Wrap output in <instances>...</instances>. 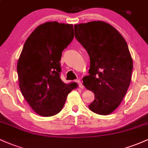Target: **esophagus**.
I'll list each match as a JSON object with an SVG mask.
<instances>
[{
    "label": "esophagus",
    "instance_id": "34e87169",
    "mask_svg": "<svg viewBox=\"0 0 148 148\" xmlns=\"http://www.w3.org/2000/svg\"><path fill=\"white\" fill-rule=\"evenodd\" d=\"M77 83H78V84H79V88H81V89H84V85H83L82 82H81V81H80V80H79V81H77Z\"/></svg>",
    "mask_w": 148,
    "mask_h": 148
}]
</instances>
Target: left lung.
<instances>
[{"mask_svg": "<svg viewBox=\"0 0 148 148\" xmlns=\"http://www.w3.org/2000/svg\"><path fill=\"white\" fill-rule=\"evenodd\" d=\"M76 40L87 51L89 75L83 78L95 100L90 110L111 114L120 106L131 83L133 60L123 35L109 23L94 21L74 25Z\"/></svg>", "mask_w": 148, "mask_h": 148, "instance_id": "8db88e82", "label": "left lung"}]
</instances>
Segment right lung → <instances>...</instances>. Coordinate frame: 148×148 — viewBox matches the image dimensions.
Here are the masks:
<instances>
[{"instance_id": "1", "label": "right lung", "mask_w": 148, "mask_h": 148, "mask_svg": "<svg viewBox=\"0 0 148 148\" xmlns=\"http://www.w3.org/2000/svg\"><path fill=\"white\" fill-rule=\"evenodd\" d=\"M72 24L49 21L37 26L27 38L19 58L17 73L22 95L37 114L56 115L67 97L78 87L60 78L62 52L74 39Z\"/></svg>"}]
</instances>
